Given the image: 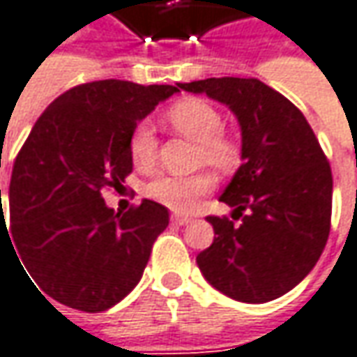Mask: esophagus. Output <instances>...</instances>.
I'll list each match as a JSON object with an SVG mask.
<instances>
[{
    "mask_svg": "<svg viewBox=\"0 0 357 357\" xmlns=\"http://www.w3.org/2000/svg\"><path fill=\"white\" fill-rule=\"evenodd\" d=\"M170 221H172V223H176V225H189L192 219L189 215H172L170 217Z\"/></svg>",
    "mask_w": 357,
    "mask_h": 357,
    "instance_id": "1",
    "label": "esophagus"
}]
</instances>
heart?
Returning a JSON list of instances; mask_svg holds the SVG:
<instances>
[{
	"instance_id": "1",
	"label": "heart",
	"mask_w": 357,
	"mask_h": 357,
	"mask_svg": "<svg viewBox=\"0 0 357 357\" xmlns=\"http://www.w3.org/2000/svg\"><path fill=\"white\" fill-rule=\"evenodd\" d=\"M168 123L185 138L199 144V162H207L217 170H231L240 160L238 144L223 136L221 115L203 99H183L166 112ZM130 158L138 170H150L156 160V140L152 128L140 123L130 136ZM215 178L209 172L192 176H158L148 183L146 195L172 211H189L207 192L213 191Z\"/></svg>"
}]
</instances>
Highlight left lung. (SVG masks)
<instances>
[{
  "label": "left lung",
  "instance_id": "left-lung-1",
  "mask_svg": "<svg viewBox=\"0 0 357 357\" xmlns=\"http://www.w3.org/2000/svg\"><path fill=\"white\" fill-rule=\"evenodd\" d=\"M176 87L229 107L242 132L243 162L219 197L240 223L207 217L215 238L197 256L199 270L236 301H274L313 270L327 243L329 162L305 115L258 79L221 77Z\"/></svg>",
  "mask_w": 357,
  "mask_h": 357
}]
</instances>
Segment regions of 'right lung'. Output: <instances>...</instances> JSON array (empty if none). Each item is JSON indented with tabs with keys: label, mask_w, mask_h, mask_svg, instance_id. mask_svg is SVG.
Masks as SVG:
<instances>
[{
	"label": "right lung",
	"mask_w": 357,
	"mask_h": 357,
	"mask_svg": "<svg viewBox=\"0 0 357 357\" xmlns=\"http://www.w3.org/2000/svg\"><path fill=\"white\" fill-rule=\"evenodd\" d=\"M176 91L93 81L56 97L34 123L13 162L8 236L50 298L99 313L140 282L168 209L144 199L115 213L101 192L121 187L132 172V132Z\"/></svg>",
	"instance_id": "add662e5"
}]
</instances>
